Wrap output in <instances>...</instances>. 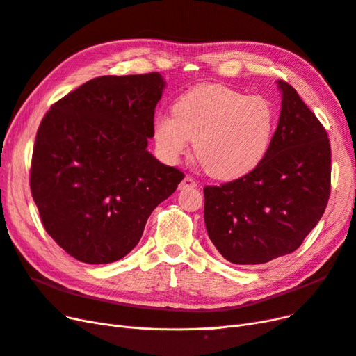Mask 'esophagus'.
I'll return each instance as SVG.
<instances>
[{"mask_svg": "<svg viewBox=\"0 0 356 356\" xmlns=\"http://www.w3.org/2000/svg\"><path fill=\"white\" fill-rule=\"evenodd\" d=\"M195 186H196V181H195L192 177L186 176L185 179H183V180L180 181L179 189H191V188H195Z\"/></svg>", "mask_w": 356, "mask_h": 356, "instance_id": "34e87169", "label": "esophagus"}]
</instances>
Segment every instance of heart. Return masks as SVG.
<instances>
[{"label":"heart","mask_w":356,"mask_h":356,"mask_svg":"<svg viewBox=\"0 0 356 356\" xmlns=\"http://www.w3.org/2000/svg\"><path fill=\"white\" fill-rule=\"evenodd\" d=\"M173 115L154 120V140L167 163H177L195 140L193 149L208 175L221 180L252 171L268 151L274 111L258 95L245 97L222 85H200L181 94Z\"/></svg>","instance_id":"b5f03b06"}]
</instances>
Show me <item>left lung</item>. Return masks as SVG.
I'll use <instances>...</instances> for the list:
<instances>
[{"mask_svg": "<svg viewBox=\"0 0 356 356\" xmlns=\"http://www.w3.org/2000/svg\"><path fill=\"white\" fill-rule=\"evenodd\" d=\"M268 151L252 171L205 186L204 220L233 264H264L293 251L317 226L330 198L332 149L324 126L284 81Z\"/></svg>", "mask_w": 356, "mask_h": 356, "instance_id": "obj_1", "label": "left lung"}]
</instances>
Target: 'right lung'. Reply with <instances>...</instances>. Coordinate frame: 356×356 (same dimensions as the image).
<instances>
[{
	"instance_id": "1",
	"label": "right lung",
	"mask_w": 356,
	"mask_h": 356,
	"mask_svg": "<svg viewBox=\"0 0 356 356\" xmlns=\"http://www.w3.org/2000/svg\"><path fill=\"white\" fill-rule=\"evenodd\" d=\"M164 86L156 72L95 77L39 124L31 192L47 233L73 258L108 264L127 255L185 177L147 151Z\"/></svg>"
}]
</instances>
